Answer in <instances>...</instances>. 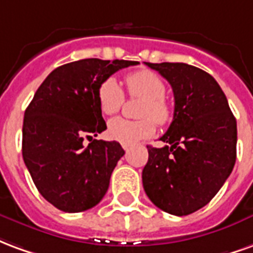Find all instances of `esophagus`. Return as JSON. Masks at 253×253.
<instances>
[{
	"label": "esophagus",
	"mask_w": 253,
	"mask_h": 253,
	"mask_svg": "<svg viewBox=\"0 0 253 253\" xmlns=\"http://www.w3.org/2000/svg\"><path fill=\"white\" fill-rule=\"evenodd\" d=\"M131 145L130 143H122V148L125 149V150H128V148H130Z\"/></svg>",
	"instance_id": "1"
}]
</instances>
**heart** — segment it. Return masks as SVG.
I'll return each mask as SVG.
<instances>
[{
    "label": "heart",
    "mask_w": 253,
    "mask_h": 253,
    "mask_svg": "<svg viewBox=\"0 0 253 253\" xmlns=\"http://www.w3.org/2000/svg\"><path fill=\"white\" fill-rule=\"evenodd\" d=\"M127 90L131 97L143 99L139 110L141 121L114 118L107 125V135L112 141L134 143L152 137L156 131L154 119L159 125H167L172 119V108L165 99L167 85L164 80L152 70L142 69L126 77ZM97 101L103 114L112 115L125 103V92L114 77L104 80L97 89Z\"/></svg>",
    "instance_id": "b5f03b06"
}]
</instances>
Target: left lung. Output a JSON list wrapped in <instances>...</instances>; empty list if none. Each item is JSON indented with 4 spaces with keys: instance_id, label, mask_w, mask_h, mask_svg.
Here are the masks:
<instances>
[{
    "instance_id": "8db88e82",
    "label": "left lung",
    "mask_w": 253,
    "mask_h": 253,
    "mask_svg": "<svg viewBox=\"0 0 253 253\" xmlns=\"http://www.w3.org/2000/svg\"><path fill=\"white\" fill-rule=\"evenodd\" d=\"M170 84L173 121L160 138L164 148L148 146L143 188L156 206L188 215L206 206L233 170L237 123L214 78L187 63L145 62Z\"/></svg>"
}]
</instances>
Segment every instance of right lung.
<instances>
[{"mask_svg":"<svg viewBox=\"0 0 253 253\" xmlns=\"http://www.w3.org/2000/svg\"><path fill=\"white\" fill-rule=\"evenodd\" d=\"M137 61L97 58L52 70L27 107L23 159L42 196L65 212L96 206L125 150L116 141L93 139L107 128L97 101L104 80ZM91 142L83 145V138Z\"/></svg>","mask_w":253,"mask_h":253,"instance_id":"1","label":"right lung"}]
</instances>
